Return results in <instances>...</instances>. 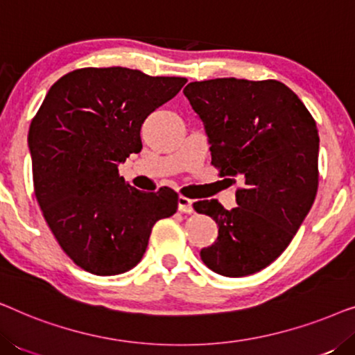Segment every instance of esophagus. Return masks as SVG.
Segmentation results:
<instances>
[{
  "mask_svg": "<svg viewBox=\"0 0 355 355\" xmlns=\"http://www.w3.org/2000/svg\"><path fill=\"white\" fill-rule=\"evenodd\" d=\"M192 203H193V202L191 200V198L181 196V197L178 198V208H179V211H182V213H192V211H193Z\"/></svg>",
  "mask_w": 355,
  "mask_h": 355,
  "instance_id": "obj_1",
  "label": "esophagus"
}]
</instances>
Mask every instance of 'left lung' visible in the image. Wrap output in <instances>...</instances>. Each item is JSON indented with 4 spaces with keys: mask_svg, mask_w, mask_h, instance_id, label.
<instances>
[{
    "mask_svg": "<svg viewBox=\"0 0 355 355\" xmlns=\"http://www.w3.org/2000/svg\"><path fill=\"white\" fill-rule=\"evenodd\" d=\"M184 95L205 125L211 164L239 178L237 207L193 203L218 225L200 257L218 275L241 278L263 270L291 244L318 189L317 124L278 80L226 77L191 82Z\"/></svg>",
    "mask_w": 355,
    "mask_h": 355,
    "instance_id": "8db88e82",
    "label": "left lung"
}]
</instances>
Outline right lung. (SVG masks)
Wrapping results in <instances>:
<instances>
[{
  "instance_id": "1",
  "label": "right lung",
  "mask_w": 355,
  "mask_h": 355,
  "mask_svg": "<svg viewBox=\"0 0 355 355\" xmlns=\"http://www.w3.org/2000/svg\"><path fill=\"white\" fill-rule=\"evenodd\" d=\"M186 77L128 67H84L51 85L28 129L33 191L58 244L98 276L134 268L155 223L178 210L169 187L140 192L118 164L142 150L140 128Z\"/></svg>"
}]
</instances>
